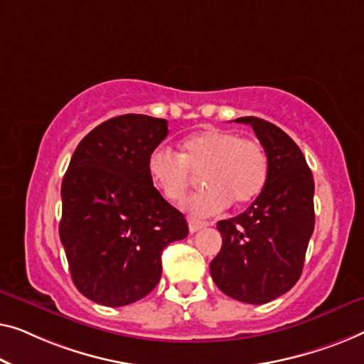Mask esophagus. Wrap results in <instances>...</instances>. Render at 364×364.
I'll list each match as a JSON object with an SVG mask.
<instances>
[{
  "instance_id": "1",
  "label": "esophagus",
  "mask_w": 364,
  "mask_h": 364,
  "mask_svg": "<svg viewBox=\"0 0 364 364\" xmlns=\"http://www.w3.org/2000/svg\"><path fill=\"white\" fill-rule=\"evenodd\" d=\"M188 226H189V231L191 232H196L199 229L206 228L208 223H203V221H196V219H188Z\"/></svg>"
}]
</instances>
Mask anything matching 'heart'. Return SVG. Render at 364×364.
I'll list each match as a JSON object with an SVG mask.
<instances>
[{"mask_svg":"<svg viewBox=\"0 0 364 364\" xmlns=\"http://www.w3.org/2000/svg\"><path fill=\"white\" fill-rule=\"evenodd\" d=\"M146 173L156 191L168 201L178 203L191 186V173L201 175L206 189L188 199L194 216H211L234 203L245 206L262 193L269 176L264 146L237 133L209 129L188 136L180 155L158 146L148 155Z\"/></svg>","mask_w":364,"mask_h":364,"instance_id":"b5f03b06","label":"heart"}]
</instances>
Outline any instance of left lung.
Returning a JSON list of instances; mask_svg holds the SVG:
<instances>
[{
	"mask_svg": "<svg viewBox=\"0 0 364 364\" xmlns=\"http://www.w3.org/2000/svg\"><path fill=\"white\" fill-rule=\"evenodd\" d=\"M257 135L269 160L262 193L239 216L218 223L223 247L209 270L234 300L260 305L300 279L315 228V183L304 153L284 130L257 117H240Z\"/></svg>",
	"mask_w": 364,
	"mask_h": 364,
	"instance_id": "1",
	"label": "left lung"
}]
</instances>
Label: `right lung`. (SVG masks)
Masks as SVG:
<instances>
[{
	"mask_svg": "<svg viewBox=\"0 0 364 364\" xmlns=\"http://www.w3.org/2000/svg\"><path fill=\"white\" fill-rule=\"evenodd\" d=\"M168 122L127 114L82 138L65 171L59 224L74 285L87 299L124 306L161 277V252L188 235L183 214L150 183L148 155Z\"/></svg>",
	"mask_w": 364,
	"mask_h": 364,
	"instance_id": "add662e5",
	"label": "right lung"
}]
</instances>
